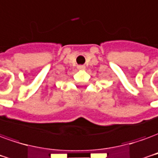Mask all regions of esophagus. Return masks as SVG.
<instances>
[{"label": "esophagus", "mask_w": 158, "mask_h": 158, "mask_svg": "<svg viewBox=\"0 0 158 158\" xmlns=\"http://www.w3.org/2000/svg\"><path fill=\"white\" fill-rule=\"evenodd\" d=\"M77 68H78V70H84L85 66H84V65H79V66L77 67Z\"/></svg>", "instance_id": "34e87169"}]
</instances>
